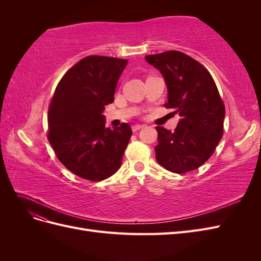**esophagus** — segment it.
Listing matches in <instances>:
<instances>
[{
  "label": "esophagus",
  "instance_id": "esophagus-1",
  "mask_svg": "<svg viewBox=\"0 0 261 261\" xmlns=\"http://www.w3.org/2000/svg\"><path fill=\"white\" fill-rule=\"evenodd\" d=\"M144 127H145V125H134L132 129H133V132H137V130L144 128Z\"/></svg>",
  "mask_w": 261,
  "mask_h": 261
}]
</instances>
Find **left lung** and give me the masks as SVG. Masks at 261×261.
<instances>
[{
    "mask_svg": "<svg viewBox=\"0 0 261 261\" xmlns=\"http://www.w3.org/2000/svg\"><path fill=\"white\" fill-rule=\"evenodd\" d=\"M164 78L165 107L180 116L174 132L156 126L155 159L173 173L198 169L215 151L223 135L225 109L215 81L200 63L179 51L146 55Z\"/></svg>",
    "mask_w": 261,
    "mask_h": 261,
    "instance_id": "obj_1",
    "label": "left lung"
}]
</instances>
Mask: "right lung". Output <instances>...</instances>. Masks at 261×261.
Listing matches in <instances>:
<instances>
[{
  "label": "right lung",
  "instance_id": "right-lung-1",
  "mask_svg": "<svg viewBox=\"0 0 261 261\" xmlns=\"http://www.w3.org/2000/svg\"><path fill=\"white\" fill-rule=\"evenodd\" d=\"M128 60L90 55L60 81L48 112L49 141L55 154L74 174L102 180L120 169L132 136L127 123L106 127L105 107Z\"/></svg>",
  "mask_w": 261,
  "mask_h": 261
}]
</instances>
